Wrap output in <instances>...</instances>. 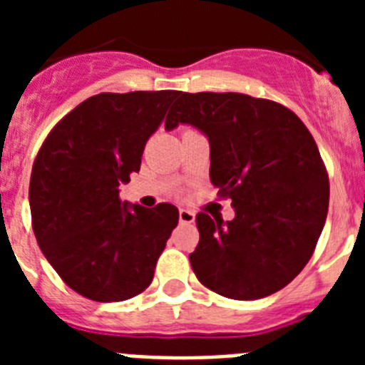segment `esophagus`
<instances>
[{"instance_id": "1", "label": "esophagus", "mask_w": 365, "mask_h": 365, "mask_svg": "<svg viewBox=\"0 0 365 365\" xmlns=\"http://www.w3.org/2000/svg\"><path fill=\"white\" fill-rule=\"evenodd\" d=\"M179 221L182 225H190V222L195 221V214L192 210H186V208H180L179 210Z\"/></svg>"}]
</instances>
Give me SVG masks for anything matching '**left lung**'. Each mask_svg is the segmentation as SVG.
<instances>
[{"instance_id": "8db88e82", "label": "left lung", "mask_w": 365, "mask_h": 365, "mask_svg": "<svg viewBox=\"0 0 365 365\" xmlns=\"http://www.w3.org/2000/svg\"><path fill=\"white\" fill-rule=\"evenodd\" d=\"M177 124L208 137L210 179L235 210L227 222L195 215L197 279L232 299L278 292L309 263L327 217L329 175L311 131L285 106L241 93H180L164 128Z\"/></svg>"}]
</instances>
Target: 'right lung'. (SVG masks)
<instances>
[{"mask_svg":"<svg viewBox=\"0 0 365 365\" xmlns=\"http://www.w3.org/2000/svg\"><path fill=\"white\" fill-rule=\"evenodd\" d=\"M179 91L100 93L49 131L32 164L29 202L41 252L93 302L140 294L179 222L170 202L128 206L118 186L140 170L148 138Z\"/></svg>","mask_w":365,"mask_h":365,"instance_id":"obj_1","label":"right lung"}]
</instances>
